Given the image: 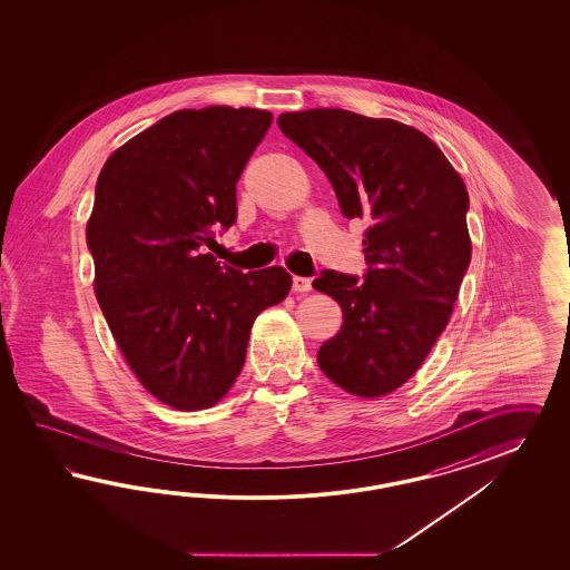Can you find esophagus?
I'll list each match as a JSON object with an SVG mask.
<instances>
[{
	"label": "esophagus",
	"mask_w": 570,
	"mask_h": 570,
	"mask_svg": "<svg viewBox=\"0 0 570 570\" xmlns=\"http://www.w3.org/2000/svg\"><path fill=\"white\" fill-rule=\"evenodd\" d=\"M293 291H294V293H309V291H311L309 277L294 276L293 277Z\"/></svg>",
	"instance_id": "esophagus-1"
}]
</instances>
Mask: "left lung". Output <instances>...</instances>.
<instances>
[{
    "label": "left lung",
    "instance_id": "1",
    "mask_svg": "<svg viewBox=\"0 0 570 570\" xmlns=\"http://www.w3.org/2000/svg\"><path fill=\"white\" fill-rule=\"evenodd\" d=\"M277 125L326 173L343 215L370 225L363 277L324 269L313 279L343 309L317 363L351 395H386L448 326L472 255L466 186L431 138L393 119L313 108Z\"/></svg>",
    "mask_w": 570,
    "mask_h": 570
}]
</instances>
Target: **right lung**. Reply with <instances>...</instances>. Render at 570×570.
<instances>
[{
    "label": "right lung",
    "instance_id": "right-lung-1",
    "mask_svg": "<svg viewBox=\"0 0 570 570\" xmlns=\"http://www.w3.org/2000/svg\"><path fill=\"white\" fill-rule=\"evenodd\" d=\"M272 112L177 110L106 160L87 222L96 298L144 389L175 410L215 405L238 379L261 311L286 298L284 267L242 274L207 248L236 217V184Z\"/></svg>",
    "mask_w": 570,
    "mask_h": 570
}]
</instances>
